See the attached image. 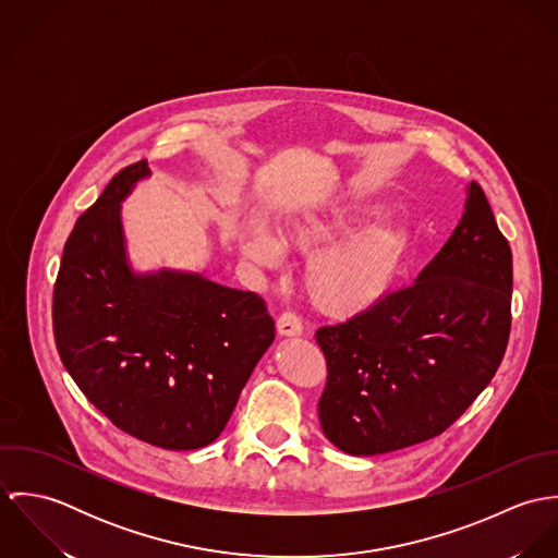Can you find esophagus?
Returning <instances> with one entry per match:
<instances>
[{
  "instance_id": "1",
  "label": "esophagus",
  "mask_w": 558,
  "mask_h": 558,
  "mask_svg": "<svg viewBox=\"0 0 558 558\" xmlns=\"http://www.w3.org/2000/svg\"><path fill=\"white\" fill-rule=\"evenodd\" d=\"M277 330L279 335H286V337L303 335V319L299 318L294 312H283L277 318Z\"/></svg>"
}]
</instances>
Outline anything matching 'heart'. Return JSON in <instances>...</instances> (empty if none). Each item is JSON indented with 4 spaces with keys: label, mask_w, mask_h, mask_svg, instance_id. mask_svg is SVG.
Returning a JSON list of instances; mask_svg holds the SVG:
<instances>
[{
    "label": "heart",
    "mask_w": 558,
    "mask_h": 558,
    "mask_svg": "<svg viewBox=\"0 0 558 558\" xmlns=\"http://www.w3.org/2000/svg\"><path fill=\"white\" fill-rule=\"evenodd\" d=\"M372 217L369 210H350L343 206L283 223L275 236L257 226H246L240 248L246 259L259 266H275L281 251L314 253L343 239L356 226ZM408 236L398 226H374L319 253L305 270V292L319 314L330 318H352L369 310L398 275Z\"/></svg>",
    "instance_id": "heart-1"
}]
</instances>
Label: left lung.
<instances>
[{
    "instance_id": "8db88e82",
    "label": "left lung",
    "mask_w": 558,
    "mask_h": 558,
    "mask_svg": "<svg viewBox=\"0 0 558 558\" xmlns=\"http://www.w3.org/2000/svg\"><path fill=\"white\" fill-rule=\"evenodd\" d=\"M511 286V246L471 182L458 228L412 286L316 330L324 436L350 456H378L442 434L505 356Z\"/></svg>"
}]
</instances>
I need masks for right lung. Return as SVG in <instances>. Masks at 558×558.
I'll return each instance as SVG.
<instances>
[{"label": "right lung", "instance_id": "right-lung-1", "mask_svg": "<svg viewBox=\"0 0 558 558\" xmlns=\"http://www.w3.org/2000/svg\"><path fill=\"white\" fill-rule=\"evenodd\" d=\"M148 173L146 159L124 167L81 215L53 288V335L81 393L116 427L191 451L228 425L275 322L255 292L131 270L120 202Z\"/></svg>", "mask_w": 558, "mask_h": 558}]
</instances>
